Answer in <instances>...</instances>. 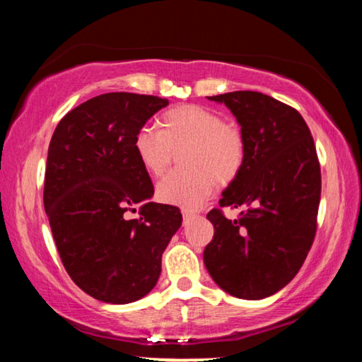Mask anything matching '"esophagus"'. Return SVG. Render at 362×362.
I'll use <instances>...</instances> for the list:
<instances>
[{
  "mask_svg": "<svg viewBox=\"0 0 362 362\" xmlns=\"http://www.w3.org/2000/svg\"><path fill=\"white\" fill-rule=\"evenodd\" d=\"M182 216H183V222H188V220L194 216V212L189 209H182Z\"/></svg>",
  "mask_w": 362,
  "mask_h": 362,
  "instance_id": "1",
  "label": "esophagus"
}]
</instances>
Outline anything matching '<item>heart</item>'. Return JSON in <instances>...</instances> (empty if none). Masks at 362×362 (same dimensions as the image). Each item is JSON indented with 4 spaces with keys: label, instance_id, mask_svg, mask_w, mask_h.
Masks as SVG:
<instances>
[{
    "label": "heart",
    "instance_id": "obj_1",
    "mask_svg": "<svg viewBox=\"0 0 362 362\" xmlns=\"http://www.w3.org/2000/svg\"><path fill=\"white\" fill-rule=\"evenodd\" d=\"M158 129L145 124L134 137V150L151 175L166 173L174 151H180L183 169L173 170L158 183V198L166 204L196 209L211 198L218 183H230L240 174L246 140L240 127L223 121L218 112L201 105L169 110Z\"/></svg>",
    "mask_w": 362,
    "mask_h": 362
}]
</instances>
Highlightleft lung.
<instances>
[{
	"instance_id": "left-lung-1",
	"label": "left lung",
	"mask_w": 362,
	"mask_h": 362,
	"mask_svg": "<svg viewBox=\"0 0 362 362\" xmlns=\"http://www.w3.org/2000/svg\"><path fill=\"white\" fill-rule=\"evenodd\" d=\"M209 100L225 103L246 140L243 168L222 193L220 207H246L228 220L207 218L214 238L204 249L207 272L230 296L259 300L289 284L316 235L321 168L311 132L296 108L255 90Z\"/></svg>"
}]
</instances>
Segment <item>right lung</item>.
I'll return each instance as SVG.
<instances>
[{
	"label": "right lung",
	"instance_id": "obj_1",
	"mask_svg": "<svg viewBox=\"0 0 362 362\" xmlns=\"http://www.w3.org/2000/svg\"><path fill=\"white\" fill-rule=\"evenodd\" d=\"M169 103L156 95L108 93L66 113L52 134L45 209L66 273L105 303L145 297L161 274V257L182 225L180 209L155 193L134 137ZM142 204L139 219L124 214Z\"/></svg>",
	"mask_w": 362,
	"mask_h": 362
}]
</instances>
